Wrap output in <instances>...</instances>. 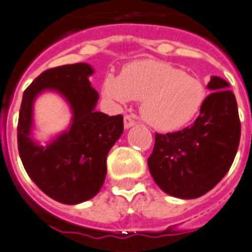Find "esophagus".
<instances>
[{"label": "esophagus", "mask_w": 252, "mask_h": 252, "mask_svg": "<svg viewBox=\"0 0 252 252\" xmlns=\"http://www.w3.org/2000/svg\"><path fill=\"white\" fill-rule=\"evenodd\" d=\"M134 125H135V121H134L130 115H126L124 119V126L125 128H130V127H133Z\"/></svg>", "instance_id": "1"}]
</instances>
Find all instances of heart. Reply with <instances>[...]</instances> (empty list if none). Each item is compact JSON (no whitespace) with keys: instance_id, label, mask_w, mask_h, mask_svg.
I'll list each match as a JSON object with an SVG mask.
<instances>
[{"instance_id":"1","label":"heart","mask_w":252,"mask_h":252,"mask_svg":"<svg viewBox=\"0 0 252 252\" xmlns=\"http://www.w3.org/2000/svg\"><path fill=\"white\" fill-rule=\"evenodd\" d=\"M102 95L111 102L142 101L141 114L151 127L173 131L194 118L206 99L199 79L159 61H138L125 66L119 77L106 75Z\"/></svg>"}]
</instances>
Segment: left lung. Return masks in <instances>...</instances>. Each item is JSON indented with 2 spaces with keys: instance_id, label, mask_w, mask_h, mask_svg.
<instances>
[{
  "instance_id": "8db88e82",
  "label": "left lung",
  "mask_w": 252,
  "mask_h": 252,
  "mask_svg": "<svg viewBox=\"0 0 252 252\" xmlns=\"http://www.w3.org/2000/svg\"><path fill=\"white\" fill-rule=\"evenodd\" d=\"M228 83L211 77L199 117L190 127L155 134L147 159L154 182L169 195L194 199L205 195L228 173L241 139V121Z\"/></svg>"
}]
</instances>
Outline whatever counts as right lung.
<instances>
[{
    "mask_svg": "<svg viewBox=\"0 0 252 252\" xmlns=\"http://www.w3.org/2000/svg\"><path fill=\"white\" fill-rule=\"evenodd\" d=\"M93 73L82 62L45 70L24 92L21 103L17 141L22 164L47 196L65 205H78L99 192L107 154L124 133L122 115L95 111L99 95L89 81ZM46 90L65 98L73 118L69 130L41 147L31 138L32 105Z\"/></svg>",
    "mask_w": 252,
    "mask_h": 252,
    "instance_id": "add662e5",
    "label": "right lung"
}]
</instances>
